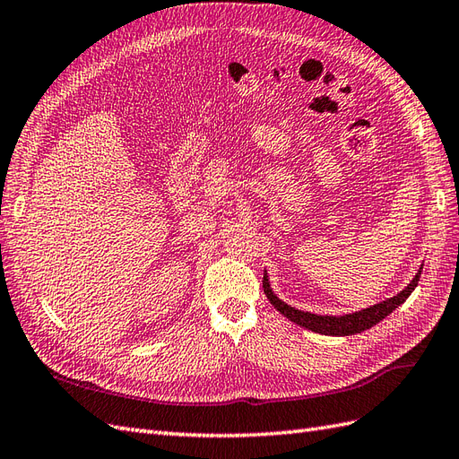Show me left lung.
Wrapping results in <instances>:
<instances>
[{"mask_svg": "<svg viewBox=\"0 0 459 459\" xmlns=\"http://www.w3.org/2000/svg\"><path fill=\"white\" fill-rule=\"evenodd\" d=\"M420 272H422V268L419 270L417 275H414L412 281L407 287H404L401 293H397L395 297H391V299H385V301H381L377 305H371L368 308H361V311H358V313H350V315H342V316L307 313V311H299V308H295L291 305L283 303L280 297L272 291L268 273H264V293H265V297H268V301L275 308H278V311L283 316L290 318V321H293L295 325L305 326V328L313 330V333H318V334L350 336V334L364 333V330L377 325L387 315H391L393 311H395L397 307H401L404 301H407V297L414 291V287L419 285Z\"/></svg>", "mask_w": 459, "mask_h": 459, "instance_id": "8db88e82", "label": "left lung"}]
</instances>
